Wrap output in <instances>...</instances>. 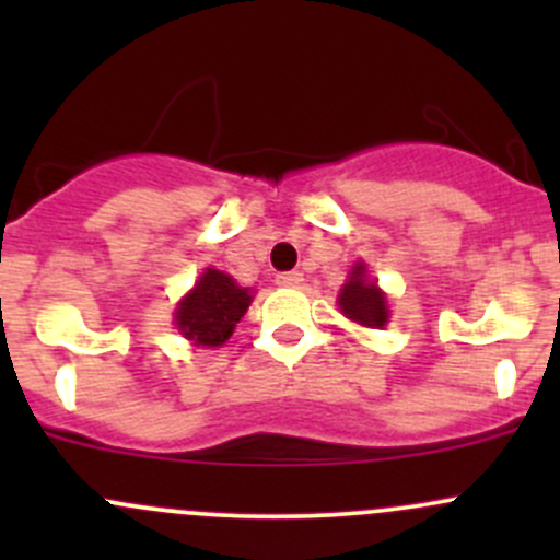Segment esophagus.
Instances as JSON below:
<instances>
[{"mask_svg": "<svg viewBox=\"0 0 560 560\" xmlns=\"http://www.w3.org/2000/svg\"><path fill=\"white\" fill-rule=\"evenodd\" d=\"M301 281H303L301 270H287V273L276 276V284H279V287H298Z\"/></svg>", "mask_w": 560, "mask_h": 560, "instance_id": "34e87169", "label": "esophagus"}]
</instances>
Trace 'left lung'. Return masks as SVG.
<instances>
[{
    "label": "left lung",
    "mask_w": 560,
    "mask_h": 560,
    "mask_svg": "<svg viewBox=\"0 0 560 560\" xmlns=\"http://www.w3.org/2000/svg\"><path fill=\"white\" fill-rule=\"evenodd\" d=\"M338 306L349 319L365 327H382L387 322V301L374 281H365V265H354L352 276L338 295Z\"/></svg>",
    "instance_id": "1"
}]
</instances>
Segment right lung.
<instances>
[{"label": "right lung", "mask_w": 560, "mask_h": 560, "mask_svg": "<svg viewBox=\"0 0 560 560\" xmlns=\"http://www.w3.org/2000/svg\"><path fill=\"white\" fill-rule=\"evenodd\" d=\"M252 295L222 270L208 268L195 290L180 301L175 325L189 341L200 347H222L246 314Z\"/></svg>", "instance_id": "add662e5"}]
</instances>
